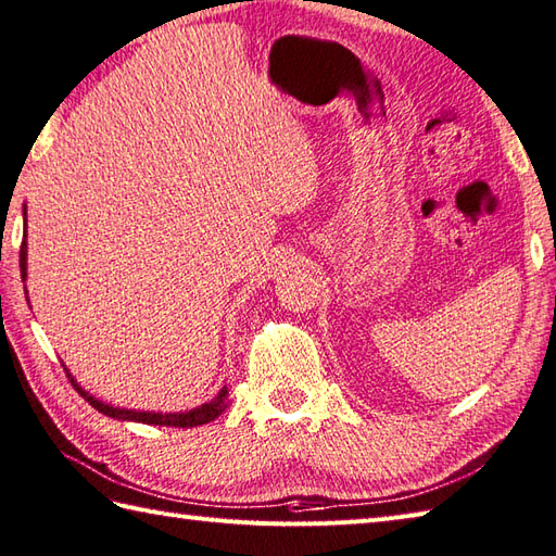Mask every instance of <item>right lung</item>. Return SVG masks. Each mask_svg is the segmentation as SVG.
<instances>
[{
	"instance_id": "add662e5",
	"label": "right lung",
	"mask_w": 556,
	"mask_h": 556,
	"mask_svg": "<svg viewBox=\"0 0 556 556\" xmlns=\"http://www.w3.org/2000/svg\"><path fill=\"white\" fill-rule=\"evenodd\" d=\"M23 217H26V207H23ZM28 277V243L23 239L21 243V279L26 281ZM28 293V291H26ZM66 370V368H64ZM66 377L74 384L76 392L88 401V404L104 413V416L116 418V420H134V422H146V425H167V428H198V425H205L210 420H215L222 416V410L227 408V387H222L215 399H210L207 404L191 408V410H184V413H150V410H131V408H116L112 404H104V401L96 399L90 392H86L76 380L74 375L66 370Z\"/></svg>"
}]
</instances>
